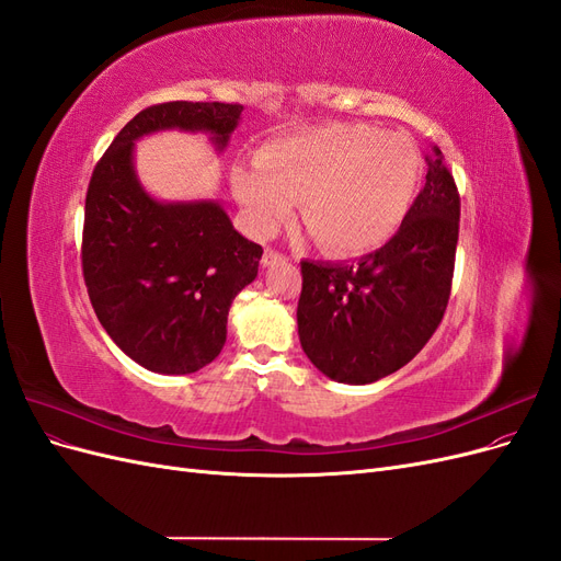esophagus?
<instances>
[{"instance_id": "esophagus-1", "label": "esophagus", "mask_w": 561, "mask_h": 561, "mask_svg": "<svg viewBox=\"0 0 561 561\" xmlns=\"http://www.w3.org/2000/svg\"><path fill=\"white\" fill-rule=\"evenodd\" d=\"M280 262H285V254L283 252H278L274 248H266L264 250V254H262V264L264 266H274V264H280Z\"/></svg>"}]
</instances>
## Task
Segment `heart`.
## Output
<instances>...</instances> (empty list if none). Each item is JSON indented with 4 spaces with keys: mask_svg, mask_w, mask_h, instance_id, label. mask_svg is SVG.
I'll use <instances>...</instances> for the list:
<instances>
[{
    "mask_svg": "<svg viewBox=\"0 0 561 561\" xmlns=\"http://www.w3.org/2000/svg\"><path fill=\"white\" fill-rule=\"evenodd\" d=\"M260 173L233 171L250 225L274 233L301 203V222L332 254L386 243L416 198L423 157L412 138L365 124H330L264 145Z\"/></svg>",
    "mask_w": 561,
    "mask_h": 561,
    "instance_id": "b5f03b06",
    "label": "heart"
}]
</instances>
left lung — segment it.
<instances>
[{"label":"left lung","instance_id":"left-lung-1","mask_svg":"<svg viewBox=\"0 0 561 561\" xmlns=\"http://www.w3.org/2000/svg\"><path fill=\"white\" fill-rule=\"evenodd\" d=\"M393 239L358 262H301L299 342L322 375L371 383L428 344L447 311L461 198L443 151Z\"/></svg>","mask_w":561,"mask_h":561}]
</instances>
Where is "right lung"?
Returning <instances> with one entry per match:
<instances>
[{
	"instance_id": "add662e5",
	"label": "right lung",
	"mask_w": 561,
	"mask_h": 561,
	"mask_svg": "<svg viewBox=\"0 0 561 561\" xmlns=\"http://www.w3.org/2000/svg\"><path fill=\"white\" fill-rule=\"evenodd\" d=\"M243 105L161 103L135 114L93 168L81 268L93 311L130 360L192 375L227 342L233 297L257 276L262 245L233 229L217 201L161 203L133 168V145L157 130L208 133L225 149Z\"/></svg>"
}]
</instances>
